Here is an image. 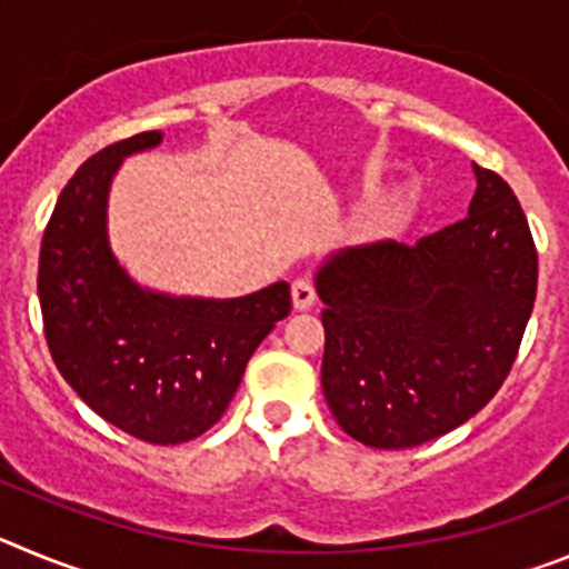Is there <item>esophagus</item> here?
<instances>
[{
	"label": "esophagus",
	"instance_id": "1",
	"mask_svg": "<svg viewBox=\"0 0 569 569\" xmlns=\"http://www.w3.org/2000/svg\"><path fill=\"white\" fill-rule=\"evenodd\" d=\"M290 296H293L296 310H310L316 305V288L308 279H296L293 288H290Z\"/></svg>",
	"mask_w": 569,
	"mask_h": 569
}]
</instances>
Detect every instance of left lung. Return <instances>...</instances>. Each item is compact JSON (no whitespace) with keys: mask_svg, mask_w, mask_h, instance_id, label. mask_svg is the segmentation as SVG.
I'll use <instances>...</instances> for the list:
<instances>
[{"mask_svg":"<svg viewBox=\"0 0 569 569\" xmlns=\"http://www.w3.org/2000/svg\"><path fill=\"white\" fill-rule=\"evenodd\" d=\"M461 222L416 244L328 256L321 390L347 436L405 450L450 433L510 373L536 301L539 256L510 184L472 164Z\"/></svg>","mask_w":569,"mask_h":569,"instance_id":"8db88e82","label":"left lung"}]
</instances>
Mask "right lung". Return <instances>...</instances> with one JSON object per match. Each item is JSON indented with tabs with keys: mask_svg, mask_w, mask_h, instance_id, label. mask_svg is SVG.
<instances>
[{
	"mask_svg": "<svg viewBox=\"0 0 569 569\" xmlns=\"http://www.w3.org/2000/svg\"><path fill=\"white\" fill-rule=\"evenodd\" d=\"M136 133L90 156L53 208L39 250L44 339L79 399L148 445H182L222 419L261 339L290 313V284L239 299L142 288L110 250L108 196Z\"/></svg>",
	"mask_w": 569,
	"mask_h": 569,
	"instance_id": "add662e5",
	"label": "right lung"
}]
</instances>
